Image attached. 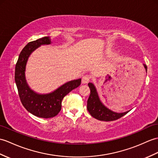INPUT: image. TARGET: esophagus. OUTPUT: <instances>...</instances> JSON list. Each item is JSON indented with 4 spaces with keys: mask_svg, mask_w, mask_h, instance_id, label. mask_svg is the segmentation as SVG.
<instances>
[{
    "mask_svg": "<svg viewBox=\"0 0 158 158\" xmlns=\"http://www.w3.org/2000/svg\"><path fill=\"white\" fill-rule=\"evenodd\" d=\"M90 79H91V77L89 75H83L82 77V83L84 84L87 83L90 81Z\"/></svg>",
    "mask_w": 158,
    "mask_h": 158,
    "instance_id": "obj_1",
    "label": "esophagus"
}]
</instances>
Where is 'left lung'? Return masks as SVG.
<instances>
[{"mask_svg": "<svg viewBox=\"0 0 158 158\" xmlns=\"http://www.w3.org/2000/svg\"><path fill=\"white\" fill-rule=\"evenodd\" d=\"M143 65L147 71L148 67L146 64H143ZM88 86L89 87L91 93L87 100V108L91 116H92L94 118L102 121H112L121 118L129 112L127 111L123 113H116L109 110L101 102L94 84L89 83Z\"/></svg>", "mask_w": 158, "mask_h": 158, "instance_id": "left-lung-1", "label": "left lung"}]
</instances>
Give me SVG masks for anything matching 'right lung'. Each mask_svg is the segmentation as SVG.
<instances>
[{
  "mask_svg": "<svg viewBox=\"0 0 158 158\" xmlns=\"http://www.w3.org/2000/svg\"><path fill=\"white\" fill-rule=\"evenodd\" d=\"M50 44L51 41L49 37H44L29 42L21 50L15 71V81L22 104L29 112L44 118L56 116L61 110L64 97L79 87L81 82V79L71 81L48 94H36L29 88L25 77V66L29 55L41 45Z\"/></svg>",
  "mask_w": 158,
  "mask_h": 158,
  "instance_id": "obj_1",
  "label": "right lung"
}]
</instances>
